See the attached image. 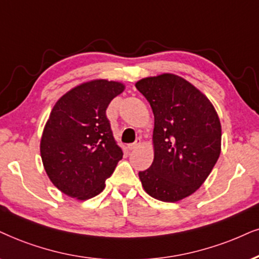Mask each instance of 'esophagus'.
<instances>
[{
  "label": "esophagus",
  "mask_w": 259,
  "mask_h": 259,
  "mask_svg": "<svg viewBox=\"0 0 259 259\" xmlns=\"http://www.w3.org/2000/svg\"><path fill=\"white\" fill-rule=\"evenodd\" d=\"M141 143H142V141H141V139H136L135 142L132 143V145L127 146V148H129V150H135V149H137L141 146Z\"/></svg>",
  "instance_id": "1"
}]
</instances>
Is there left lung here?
Returning a JSON list of instances; mask_svg holds the SVG:
<instances>
[{"label":"left lung","mask_w":259,"mask_h":259,"mask_svg":"<svg viewBox=\"0 0 259 259\" xmlns=\"http://www.w3.org/2000/svg\"><path fill=\"white\" fill-rule=\"evenodd\" d=\"M154 113V160L139 172L153 198L178 202L199 189L221 153V123L210 100L178 75L165 73L135 83Z\"/></svg>","instance_id":"obj_1"}]
</instances>
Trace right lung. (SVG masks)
Returning a JSON list of instances; mask_svg holds the SVG:
<instances>
[{"label": "right lung", "instance_id": "obj_1", "mask_svg": "<svg viewBox=\"0 0 259 259\" xmlns=\"http://www.w3.org/2000/svg\"><path fill=\"white\" fill-rule=\"evenodd\" d=\"M124 90L118 81L91 80L68 91L51 110L40 139L41 161L52 184L69 197L99 195L123 158L106 109Z\"/></svg>", "mask_w": 259, "mask_h": 259}]
</instances>
